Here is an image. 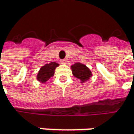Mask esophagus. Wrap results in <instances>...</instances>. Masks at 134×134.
<instances>
[{"mask_svg": "<svg viewBox=\"0 0 134 134\" xmlns=\"http://www.w3.org/2000/svg\"><path fill=\"white\" fill-rule=\"evenodd\" d=\"M60 63H61L62 64H67V60H66L65 59H64V60H60Z\"/></svg>", "mask_w": 134, "mask_h": 134, "instance_id": "obj_1", "label": "esophagus"}]
</instances>
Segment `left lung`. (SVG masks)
Wrapping results in <instances>:
<instances>
[{
  "label": "left lung",
  "instance_id": "1",
  "mask_svg": "<svg viewBox=\"0 0 134 134\" xmlns=\"http://www.w3.org/2000/svg\"><path fill=\"white\" fill-rule=\"evenodd\" d=\"M71 70L73 75L76 77L77 79H79L81 81V83H84L85 81H88L90 77L92 76L90 69L86 67V65L81 63H76L74 65H72Z\"/></svg>",
  "mask_w": 134,
  "mask_h": 134
}]
</instances>
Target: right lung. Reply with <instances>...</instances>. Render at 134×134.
Returning <instances> with one entry per match:
<instances>
[{
    "instance_id": "right-lung-1",
    "label": "right lung",
    "mask_w": 134,
    "mask_h": 134,
    "mask_svg": "<svg viewBox=\"0 0 134 134\" xmlns=\"http://www.w3.org/2000/svg\"><path fill=\"white\" fill-rule=\"evenodd\" d=\"M59 66V64L56 62H51L49 64H46L41 67L37 74V80L42 83H46L51 77L53 76L56 67Z\"/></svg>"
}]
</instances>
